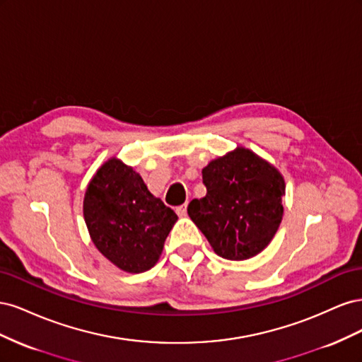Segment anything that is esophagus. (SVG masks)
Returning a JSON list of instances; mask_svg holds the SVG:
<instances>
[{
    "label": "esophagus",
    "mask_w": 362,
    "mask_h": 362,
    "mask_svg": "<svg viewBox=\"0 0 362 362\" xmlns=\"http://www.w3.org/2000/svg\"><path fill=\"white\" fill-rule=\"evenodd\" d=\"M175 211H177V214L180 216V217H184L185 214H187V205H180V206H177V210H175Z\"/></svg>",
    "instance_id": "34e87169"
}]
</instances>
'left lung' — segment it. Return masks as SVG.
Returning a JSON list of instances; mask_svg holds the SVG:
<instances>
[{"mask_svg": "<svg viewBox=\"0 0 362 362\" xmlns=\"http://www.w3.org/2000/svg\"><path fill=\"white\" fill-rule=\"evenodd\" d=\"M206 194L187 213L217 255L242 261L255 257L282 221V175L254 152L237 148L202 169Z\"/></svg>", "mask_w": 362, "mask_h": 362, "instance_id": "8db88e82", "label": "left lung"}]
</instances>
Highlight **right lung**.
I'll list each match as a JSON object with an SVG mask.
<instances>
[{
	"mask_svg": "<svg viewBox=\"0 0 362 362\" xmlns=\"http://www.w3.org/2000/svg\"><path fill=\"white\" fill-rule=\"evenodd\" d=\"M83 211L98 250L129 273L156 264L178 218L133 168L116 158L103 164L89 182Z\"/></svg>",
	"mask_w": 362,
	"mask_h": 362,
	"instance_id": "1",
	"label": "right lung"
}]
</instances>
